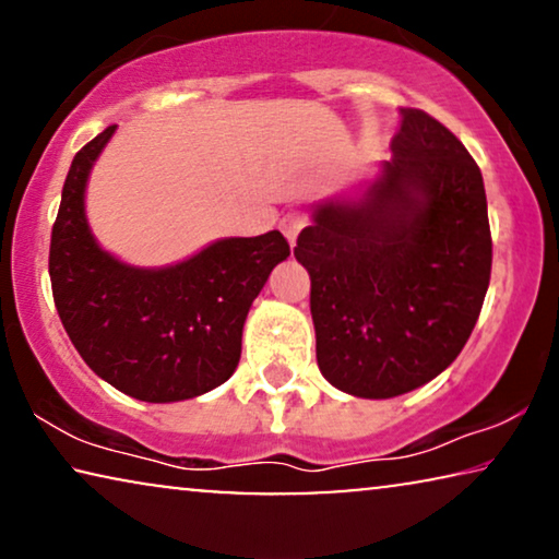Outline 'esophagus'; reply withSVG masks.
<instances>
[{
    "instance_id": "1",
    "label": "esophagus",
    "mask_w": 559,
    "mask_h": 559,
    "mask_svg": "<svg viewBox=\"0 0 559 559\" xmlns=\"http://www.w3.org/2000/svg\"><path fill=\"white\" fill-rule=\"evenodd\" d=\"M280 228H282V234H285V239L289 241V247H293V243L297 241V234L305 228V216L300 211H289L282 216Z\"/></svg>"
}]
</instances>
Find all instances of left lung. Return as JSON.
<instances>
[{
  "label": "left lung",
  "mask_w": 559,
  "mask_h": 559,
  "mask_svg": "<svg viewBox=\"0 0 559 559\" xmlns=\"http://www.w3.org/2000/svg\"><path fill=\"white\" fill-rule=\"evenodd\" d=\"M295 257L310 274L320 373L335 389L392 400L427 384L471 338L491 280L476 159L430 114L402 109L379 178L318 203Z\"/></svg>",
  "instance_id": "8db88e82"
}]
</instances>
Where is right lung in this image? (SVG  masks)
Listing matches in <instances>:
<instances>
[{"label":"right lung","instance_id":"obj_1","mask_svg":"<svg viewBox=\"0 0 559 559\" xmlns=\"http://www.w3.org/2000/svg\"><path fill=\"white\" fill-rule=\"evenodd\" d=\"M114 132L94 136L68 170L50 236L52 300L96 377L142 402L193 400L236 371L243 320L289 243L280 231L231 236L167 266L104 251L86 218V186Z\"/></svg>","mask_w":559,"mask_h":559}]
</instances>
